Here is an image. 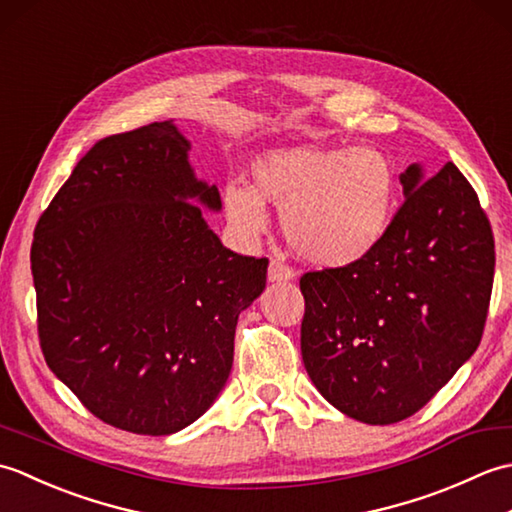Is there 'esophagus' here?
<instances>
[{"label":"esophagus","instance_id":"obj_1","mask_svg":"<svg viewBox=\"0 0 512 512\" xmlns=\"http://www.w3.org/2000/svg\"><path fill=\"white\" fill-rule=\"evenodd\" d=\"M290 279H295V270H292L290 266H286L284 262H281V259H273V262H270V266H268V281H290Z\"/></svg>","mask_w":512,"mask_h":512}]
</instances>
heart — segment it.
Returning a JSON list of instances; mask_svg holds the SVG:
<instances>
[{
	"label": "heart",
	"instance_id": "b5f03b06",
	"mask_svg": "<svg viewBox=\"0 0 512 512\" xmlns=\"http://www.w3.org/2000/svg\"><path fill=\"white\" fill-rule=\"evenodd\" d=\"M255 187L228 182L226 220L242 237L266 231L275 204L290 248L310 264L343 268L363 262L394 222V162L374 147H284L253 162Z\"/></svg>",
	"mask_w": 512,
	"mask_h": 512
}]
</instances>
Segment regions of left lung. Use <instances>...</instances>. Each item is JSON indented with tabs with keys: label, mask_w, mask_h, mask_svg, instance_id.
I'll return each instance as SVG.
<instances>
[{
	"label": "left lung",
	"mask_w": 512,
	"mask_h": 512,
	"mask_svg": "<svg viewBox=\"0 0 512 512\" xmlns=\"http://www.w3.org/2000/svg\"><path fill=\"white\" fill-rule=\"evenodd\" d=\"M405 202L363 262L301 277V356L321 396L345 416H413L482 341L495 242L477 193L447 162L400 173Z\"/></svg>",
	"instance_id": "obj_1"
}]
</instances>
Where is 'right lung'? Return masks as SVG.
I'll return each instance as SVG.
<instances>
[{"label": "right lung", "instance_id": "add662e5", "mask_svg": "<svg viewBox=\"0 0 512 512\" xmlns=\"http://www.w3.org/2000/svg\"><path fill=\"white\" fill-rule=\"evenodd\" d=\"M173 121L99 140L35 228L30 250L48 367L96 418L171 436L209 409L233 367L237 317L268 259L233 253L204 210Z\"/></svg>", "mask_w": 512, "mask_h": 512}]
</instances>
